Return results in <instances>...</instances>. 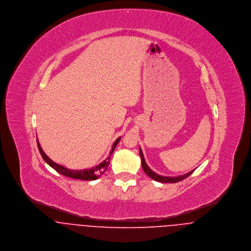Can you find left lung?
I'll return each instance as SVG.
<instances>
[{
    "instance_id": "1",
    "label": "left lung",
    "mask_w": 251,
    "mask_h": 251,
    "mask_svg": "<svg viewBox=\"0 0 251 251\" xmlns=\"http://www.w3.org/2000/svg\"><path fill=\"white\" fill-rule=\"evenodd\" d=\"M140 150V156H141V163H142V167H143L144 172L149 176L151 177V179L156 180V181H159V182H171V183H174V182H178L179 180H182L185 178H187L189 175H191L193 173L194 170L184 174V175H181V176H178V177H165V176H160L156 173H154L151 169H150V167L147 165L146 161H145V158H144L143 152L141 151V148L139 149Z\"/></svg>"
}]
</instances>
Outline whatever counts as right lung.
<instances>
[{
    "instance_id": "right-lung-1",
    "label": "right lung",
    "mask_w": 251,
    "mask_h": 251,
    "mask_svg": "<svg viewBox=\"0 0 251 251\" xmlns=\"http://www.w3.org/2000/svg\"><path fill=\"white\" fill-rule=\"evenodd\" d=\"M120 139L121 137H119L114 144H113V147H112V150L110 151V155L108 156L107 158L105 160H103L100 164H99L98 166H95L91 169H85V170H71V169H68L60 164H57L55 163L54 161H52L46 154L45 152L42 151L41 147H40V144L38 142V140L36 139V143H37V147H38V150H39V152L42 156V158L44 159V161L50 165L53 169H55L58 173L66 176V177H70L72 179H84V180H95V179H98L101 174H103L106 169H107L108 165H109V160H110V156L113 152V151L115 150L117 144L120 142Z\"/></svg>"
}]
</instances>
